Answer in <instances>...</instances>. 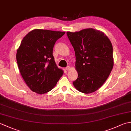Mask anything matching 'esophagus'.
<instances>
[{"instance_id": "obj_1", "label": "esophagus", "mask_w": 131, "mask_h": 131, "mask_svg": "<svg viewBox=\"0 0 131 131\" xmlns=\"http://www.w3.org/2000/svg\"><path fill=\"white\" fill-rule=\"evenodd\" d=\"M70 69V66H67V67H66V68H65L66 70H69V69Z\"/></svg>"}]
</instances>
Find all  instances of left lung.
Returning <instances> with one entry per match:
<instances>
[{"label": "left lung", "mask_w": 131, "mask_h": 131, "mask_svg": "<svg viewBox=\"0 0 131 131\" xmlns=\"http://www.w3.org/2000/svg\"><path fill=\"white\" fill-rule=\"evenodd\" d=\"M66 34L74 49L78 74L73 84L80 92L92 93L101 87L112 70V44L104 33L93 29Z\"/></svg>", "instance_id": "obj_1"}]
</instances>
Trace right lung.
<instances>
[{
  "instance_id": "obj_1",
  "label": "right lung",
  "mask_w": 131,
  "mask_h": 131,
  "mask_svg": "<svg viewBox=\"0 0 131 131\" xmlns=\"http://www.w3.org/2000/svg\"><path fill=\"white\" fill-rule=\"evenodd\" d=\"M65 32L35 29L25 37L17 51L19 71L30 90L38 94L52 90L62 76L53 56V49Z\"/></svg>"
}]
</instances>
